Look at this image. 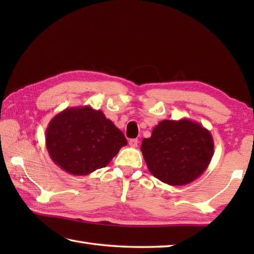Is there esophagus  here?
<instances>
[{
    "instance_id": "esophagus-1",
    "label": "esophagus",
    "mask_w": 254,
    "mask_h": 254,
    "mask_svg": "<svg viewBox=\"0 0 254 254\" xmlns=\"http://www.w3.org/2000/svg\"><path fill=\"white\" fill-rule=\"evenodd\" d=\"M137 144H138V141L136 138H132V139H130V141H128V145H130L131 147H137Z\"/></svg>"
}]
</instances>
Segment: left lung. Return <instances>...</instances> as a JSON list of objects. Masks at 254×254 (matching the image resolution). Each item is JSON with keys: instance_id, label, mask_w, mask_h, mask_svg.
<instances>
[{"instance_id": "1", "label": "left lung", "mask_w": 254, "mask_h": 254, "mask_svg": "<svg viewBox=\"0 0 254 254\" xmlns=\"http://www.w3.org/2000/svg\"><path fill=\"white\" fill-rule=\"evenodd\" d=\"M141 150L150 174L169 186H186L206 170L214 154L212 134L190 119L163 120Z\"/></svg>"}]
</instances>
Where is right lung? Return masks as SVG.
<instances>
[{
    "label": "right lung",
    "instance_id": "1",
    "mask_svg": "<svg viewBox=\"0 0 254 254\" xmlns=\"http://www.w3.org/2000/svg\"><path fill=\"white\" fill-rule=\"evenodd\" d=\"M127 144L113 122L90 106L66 108L52 119L46 130L50 158L74 176H87L104 168Z\"/></svg>",
    "mask_w": 254,
    "mask_h": 254
}]
</instances>
